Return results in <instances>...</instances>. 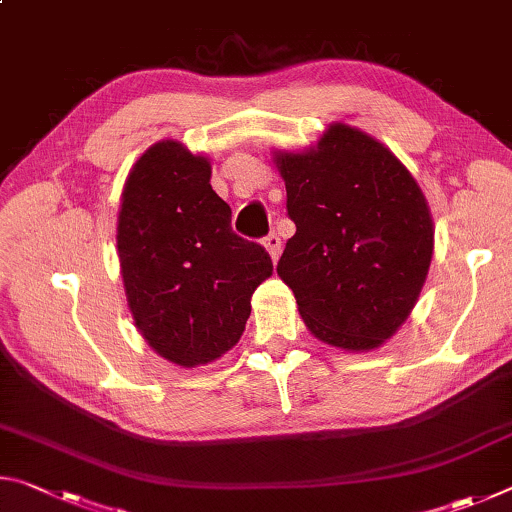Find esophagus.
Returning a JSON list of instances; mask_svg holds the SVG:
<instances>
[{
	"mask_svg": "<svg viewBox=\"0 0 512 512\" xmlns=\"http://www.w3.org/2000/svg\"><path fill=\"white\" fill-rule=\"evenodd\" d=\"M264 248L268 250V255H271V259L275 262V259L280 257V253H282V239H280V235H275V232H271V235L264 237Z\"/></svg>",
	"mask_w": 512,
	"mask_h": 512,
	"instance_id": "34e87169",
	"label": "esophagus"
}]
</instances>
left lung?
Returning a JSON list of instances; mask_svg holds the SVG:
<instances>
[{
  "mask_svg": "<svg viewBox=\"0 0 512 512\" xmlns=\"http://www.w3.org/2000/svg\"><path fill=\"white\" fill-rule=\"evenodd\" d=\"M296 235L277 262L309 332L375 350L418 302L433 255L427 198L409 169L359 128L332 124L314 149L275 153Z\"/></svg>",
  "mask_w": 512,
  "mask_h": 512,
  "instance_id": "left-lung-1",
  "label": "left lung"
}]
</instances>
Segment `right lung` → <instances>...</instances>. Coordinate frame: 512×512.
Wrapping results in <instances>:
<instances>
[{"instance_id": "obj_1", "label": "right lung", "mask_w": 512, "mask_h": 512, "mask_svg": "<svg viewBox=\"0 0 512 512\" xmlns=\"http://www.w3.org/2000/svg\"><path fill=\"white\" fill-rule=\"evenodd\" d=\"M210 176V160L180 142L153 144L128 173L117 219L135 325L160 357L183 368L237 345L250 298L273 273L266 250L232 232V210Z\"/></svg>"}]
</instances>
